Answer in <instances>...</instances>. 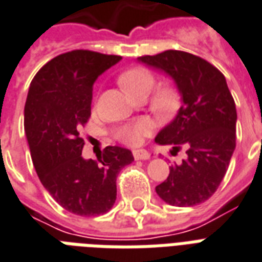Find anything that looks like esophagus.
<instances>
[{
  "label": "esophagus",
  "instance_id": "obj_1",
  "mask_svg": "<svg viewBox=\"0 0 262 262\" xmlns=\"http://www.w3.org/2000/svg\"><path fill=\"white\" fill-rule=\"evenodd\" d=\"M133 156L135 160H147L150 155L146 152V150H142V149H138V150H133Z\"/></svg>",
  "mask_w": 262,
  "mask_h": 262
}]
</instances>
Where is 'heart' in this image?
Instances as JSON below:
<instances>
[{
    "instance_id": "obj_1",
    "label": "heart",
    "mask_w": 262,
    "mask_h": 262,
    "mask_svg": "<svg viewBox=\"0 0 262 262\" xmlns=\"http://www.w3.org/2000/svg\"><path fill=\"white\" fill-rule=\"evenodd\" d=\"M119 82L129 95L134 96L135 99H141V98H146L155 88L156 77L149 69L135 66L121 73L119 76ZM178 105H180V92L176 86L170 84L159 85L150 96V107L157 115H171L172 112H176ZM150 133H152L150 121L139 119L119 125L113 131V137L124 145L138 146Z\"/></svg>"
}]
</instances>
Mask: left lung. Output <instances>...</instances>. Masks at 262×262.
<instances>
[{
	"label": "left lung",
	"mask_w": 262,
	"mask_h": 262,
	"mask_svg": "<svg viewBox=\"0 0 262 262\" xmlns=\"http://www.w3.org/2000/svg\"><path fill=\"white\" fill-rule=\"evenodd\" d=\"M139 60L168 73L182 95L178 115L156 142L172 145V153L185 147L188 157L170 167L157 194L177 207L203 203L224 180L236 146L237 115L225 77L206 59L185 51L168 49Z\"/></svg>",
	"instance_id": "left-lung-1"
}]
</instances>
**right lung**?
Masks as SVG:
<instances>
[{
  "instance_id": "obj_1",
  "label": "right lung",
  "mask_w": 262,
  "mask_h": 262,
  "mask_svg": "<svg viewBox=\"0 0 262 262\" xmlns=\"http://www.w3.org/2000/svg\"><path fill=\"white\" fill-rule=\"evenodd\" d=\"M120 59L88 49L58 55L31 80L25 105V134L41 184L64 210L81 217L113 207L116 178L134 161L133 153L120 146H106L101 163L81 156L94 82Z\"/></svg>"
}]
</instances>
